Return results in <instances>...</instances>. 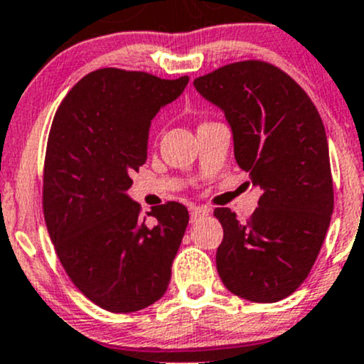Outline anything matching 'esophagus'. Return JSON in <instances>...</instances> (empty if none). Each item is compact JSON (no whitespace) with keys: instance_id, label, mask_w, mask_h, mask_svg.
Masks as SVG:
<instances>
[{"instance_id":"esophagus-1","label":"esophagus","mask_w":364,"mask_h":364,"mask_svg":"<svg viewBox=\"0 0 364 364\" xmlns=\"http://www.w3.org/2000/svg\"><path fill=\"white\" fill-rule=\"evenodd\" d=\"M210 209L209 207H200V205H195L190 209V215H191V223H195L197 219L203 218V215H209Z\"/></svg>"}]
</instances>
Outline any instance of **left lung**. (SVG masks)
I'll list each match as a JSON object with an SVG mask.
<instances>
[{
	"instance_id": "obj_1",
	"label": "left lung",
	"mask_w": 364,
	"mask_h": 364,
	"mask_svg": "<svg viewBox=\"0 0 364 364\" xmlns=\"http://www.w3.org/2000/svg\"><path fill=\"white\" fill-rule=\"evenodd\" d=\"M193 86L225 112L237 164L261 190L247 223L214 210L225 231L219 278L247 301H282L309 274L333 213L325 126L306 91L271 63H230Z\"/></svg>"
}]
</instances>
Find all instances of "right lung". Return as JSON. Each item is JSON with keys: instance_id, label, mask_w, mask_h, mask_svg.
Here are the masks:
<instances>
[{"instance_id": "1", "label": "right lung", "mask_w": 364, "mask_h": 364, "mask_svg": "<svg viewBox=\"0 0 364 364\" xmlns=\"http://www.w3.org/2000/svg\"><path fill=\"white\" fill-rule=\"evenodd\" d=\"M188 75L100 69L60 103L45 159L43 209L48 233L74 285L110 313H134L166 294L188 226L183 203L139 215L127 195L131 173L146 162L151 119L174 102Z\"/></svg>"}]
</instances>
